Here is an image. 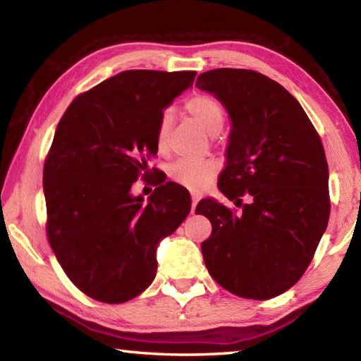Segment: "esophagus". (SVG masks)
<instances>
[{
	"mask_svg": "<svg viewBox=\"0 0 361 361\" xmlns=\"http://www.w3.org/2000/svg\"><path fill=\"white\" fill-rule=\"evenodd\" d=\"M199 199H200V195L192 192V204H191V212H192V213H194V210H195V205H197V202H199Z\"/></svg>",
	"mask_w": 361,
	"mask_h": 361,
	"instance_id": "esophagus-1",
	"label": "esophagus"
}]
</instances>
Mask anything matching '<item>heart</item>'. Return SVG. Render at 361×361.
Masks as SVG:
<instances>
[{"label": "heart", "instance_id": "heart-1", "mask_svg": "<svg viewBox=\"0 0 361 361\" xmlns=\"http://www.w3.org/2000/svg\"><path fill=\"white\" fill-rule=\"evenodd\" d=\"M185 111L188 113L200 129L209 135H216L221 130L224 122V111L219 103L209 95H195L185 103ZM170 127V114L164 113L157 124L156 142L159 149H166L167 135ZM218 170V164L212 159L205 161H178L169 170L170 178L188 188H200L212 178Z\"/></svg>", "mask_w": 361, "mask_h": 361}]
</instances>
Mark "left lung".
<instances>
[{"label": "left lung", "mask_w": 361, "mask_h": 361, "mask_svg": "<svg viewBox=\"0 0 361 361\" xmlns=\"http://www.w3.org/2000/svg\"><path fill=\"white\" fill-rule=\"evenodd\" d=\"M195 85L215 95L231 118L218 188L242 207L235 213L215 199L195 207L212 223L202 242L205 266L235 296L282 295L302 277L328 226L322 140L295 97L261 73L218 68L202 73Z\"/></svg>", "instance_id": "1"}]
</instances>
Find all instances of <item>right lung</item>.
I'll list each match as a JSON object with an SVG mask.
<instances>
[{"mask_svg": "<svg viewBox=\"0 0 361 361\" xmlns=\"http://www.w3.org/2000/svg\"><path fill=\"white\" fill-rule=\"evenodd\" d=\"M194 78L122 71L78 95L59 122L42 172L47 239L68 279L97 301L121 304L148 288L159 242L191 210L176 183L162 180L148 202L130 189L157 152L164 108Z\"/></svg>", "mask_w": 361, "mask_h": 361, "instance_id": "right-lung-1", "label": "right lung"}]
</instances>
